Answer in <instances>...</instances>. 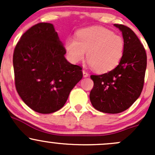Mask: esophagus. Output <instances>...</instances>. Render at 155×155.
<instances>
[{
    "mask_svg": "<svg viewBox=\"0 0 155 155\" xmlns=\"http://www.w3.org/2000/svg\"><path fill=\"white\" fill-rule=\"evenodd\" d=\"M82 73H83V76L84 77H87V76H88V73H87L86 71H85V70H82Z\"/></svg>",
    "mask_w": 155,
    "mask_h": 155,
    "instance_id": "34e87169",
    "label": "esophagus"
}]
</instances>
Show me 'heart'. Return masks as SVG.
I'll use <instances>...</instances> for the list:
<instances>
[{"label": "heart", "instance_id": "b5f03b06", "mask_svg": "<svg viewBox=\"0 0 155 155\" xmlns=\"http://www.w3.org/2000/svg\"><path fill=\"white\" fill-rule=\"evenodd\" d=\"M68 59L73 64L82 61L87 52L89 64L99 73H105L116 68L124 54L122 37L103 27L81 30L76 39L68 38L65 43Z\"/></svg>", "mask_w": 155, "mask_h": 155}]
</instances>
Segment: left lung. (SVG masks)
<instances>
[{
  "mask_svg": "<svg viewBox=\"0 0 155 155\" xmlns=\"http://www.w3.org/2000/svg\"><path fill=\"white\" fill-rule=\"evenodd\" d=\"M122 32L124 54L118 66L101 75H91L94 87L90 92L92 106L100 112H124L138 99L143 91L147 56L144 46L130 28L115 24Z\"/></svg>",
  "mask_w": 155,
  "mask_h": 155,
  "instance_id": "1",
  "label": "left lung"
}]
</instances>
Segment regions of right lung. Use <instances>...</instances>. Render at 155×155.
<instances>
[{
	"label": "right lung",
	"mask_w": 155,
	"mask_h": 155,
	"mask_svg": "<svg viewBox=\"0 0 155 155\" xmlns=\"http://www.w3.org/2000/svg\"><path fill=\"white\" fill-rule=\"evenodd\" d=\"M65 54L50 23L32 26L17 43L12 59L15 88L35 112L48 114L61 109L82 79V68L68 62Z\"/></svg>",
	"instance_id": "obj_1"
}]
</instances>
